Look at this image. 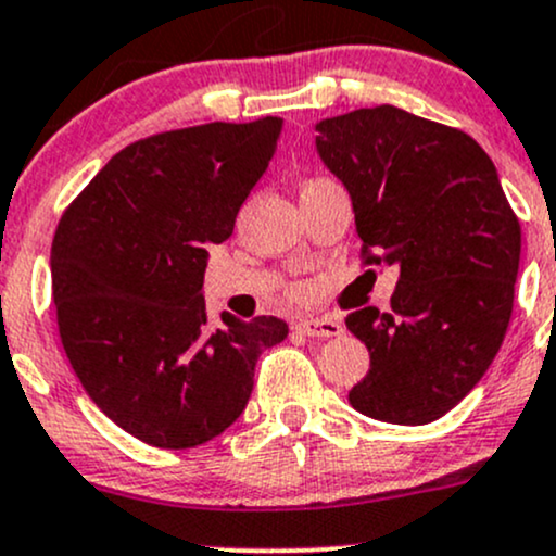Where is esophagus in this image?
I'll use <instances>...</instances> for the list:
<instances>
[{
    "label": "esophagus",
    "instance_id": "esophagus-1",
    "mask_svg": "<svg viewBox=\"0 0 556 556\" xmlns=\"http://www.w3.org/2000/svg\"><path fill=\"white\" fill-rule=\"evenodd\" d=\"M298 332L308 334V338H338L343 334V321L334 319V316H308L295 325Z\"/></svg>",
    "mask_w": 556,
    "mask_h": 556
}]
</instances>
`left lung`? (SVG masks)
<instances>
[{"instance_id":"obj_1","label":"left lung","mask_w":556,"mask_h":556,"mask_svg":"<svg viewBox=\"0 0 556 556\" xmlns=\"http://www.w3.org/2000/svg\"><path fill=\"white\" fill-rule=\"evenodd\" d=\"M316 152L348 189L364 253L399 266L390 314L353 311L369 371L356 412L427 425L483 380L502 348L520 268V222L498 170L465 131L393 105L321 118Z\"/></svg>"}]
</instances>
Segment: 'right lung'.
I'll list each match as a JSON object with an SVG mask.
<instances>
[{"label":"right lung","mask_w":556,"mask_h":556,"mask_svg":"<svg viewBox=\"0 0 556 556\" xmlns=\"http://www.w3.org/2000/svg\"><path fill=\"white\" fill-rule=\"evenodd\" d=\"M285 121L155 134L108 161L60 218L52 295L71 367L121 430L155 448H192L245 412L258 356L288 321H208L211 242L235 229Z\"/></svg>","instance_id":"add662e5"}]
</instances>
